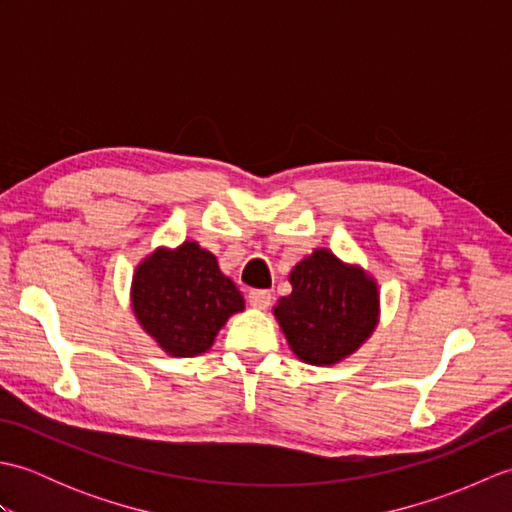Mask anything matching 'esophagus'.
<instances>
[{"mask_svg": "<svg viewBox=\"0 0 512 512\" xmlns=\"http://www.w3.org/2000/svg\"><path fill=\"white\" fill-rule=\"evenodd\" d=\"M270 299H273V295H270L268 290H250L248 292V303L257 310H266L270 306Z\"/></svg>", "mask_w": 512, "mask_h": 512, "instance_id": "34e87169", "label": "esophagus"}]
</instances>
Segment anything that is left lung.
I'll use <instances>...</instances> for the list:
<instances>
[{"label":"left lung","mask_w":512,"mask_h":512,"mask_svg":"<svg viewBox=\"0 0 512 512\" xmlns=\"http://www.w3.org/2000/svg\"><path fill=\"white\" fill-rule=\"evenodd\" d=\"M292 292L275 317L301 361L332 365L350 356L376 328L378 292L363 270L314 250L290 273Z\"/></svg>","instance_id":"obj_1"}]
</instances>
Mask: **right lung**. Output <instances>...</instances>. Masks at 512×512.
<instances>
[{"mask_svg": "<svg viewBox=\"0 0 512 512\" xmlns=\"http://www.w3.org/2000/svg\"><path fill=\"white\" fill-rule=\"evenodd\" d=\"M132 301L143 328L173 356L206 352L226 319L244 310L215 255L195 242L147 257L136 270Z\"/></svg>", "mask_w": 512, "mask_h": 512, "instance_id": "1", "label": "right lung"}]
</instances>
